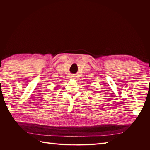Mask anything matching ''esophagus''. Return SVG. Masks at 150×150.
Instances as JSON below:
<instances>
[{
  "mask_svg": "<svg viewBox=\"0 0 150 150\" xmlns=\"http://www.w3.org/2000/svg\"><path fill=\"white\" fill-rule=\"evenodd\" d=\"M71 77H72V78H74V76H72Z\"/></svg>",
  "mask_w": 150,
  "mask_h": 150,
  "instance_id": "34e87169",
  "label": "esophagus"
}]
</instances>
